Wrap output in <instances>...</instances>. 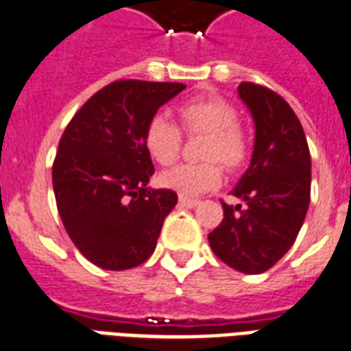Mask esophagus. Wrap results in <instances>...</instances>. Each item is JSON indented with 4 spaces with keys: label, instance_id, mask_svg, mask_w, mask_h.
Listing matches in <instances>:
<instances>
[{
    "label": "esophagus",
    "instance_id": "34e87169",
    "mask_svg": "<svg viewBox=\"0 0 351 351\" xmlns=\"http://www.w3.org/2000/svg\"><path fill=\"white\" fill-rule=\"evenodd\" d=\"M178 204L184 206V208H197V206L200 204V200H193V199H184V197H180L178 199Z\"/></svg>",
    "mask_w": 351,
    "mask_h": 351
}]
</instances>
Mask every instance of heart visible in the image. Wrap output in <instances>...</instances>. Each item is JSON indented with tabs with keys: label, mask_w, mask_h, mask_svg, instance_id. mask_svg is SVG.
<instances>
[{
	"label": "heart",
	"mask_w": 351,
	"mask_h": 351,
	"mask_svg": "<svg viewBox=\"0 0 351 351\" xmlns=\"http://www.w3.org/2000/svg\"><path fill=\"white\" fill-rule=\"evenodd\" d=\"M178 117L189 134H206L200 149V164H180L160 175V184L173 189L184 199L199 197L221 184L223 173L215 160L224 167L237 169L247 160V136L237 127L234 104L219 97L193 99L180 106ZM143 145L154 162L169 165L178 158L182 145L180 128L171 117L156 114L149 119L143 132Z\"/></svg>",
	"instance_id": "1"
}]
</instances>
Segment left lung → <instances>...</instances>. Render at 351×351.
<instances>
[{"label": "left lung", "mask_w": 351, "mask_h": 351, "mask_svg": "<svg viewBox=\"0 0 351 351\" xmlns=\"http://www.w3.org/2000/svg\"><path fill=\"white\" fill-rule=\"evenodd\" d=\"M237 95L254 119L248 169L232 189L245 202H223L224 219L208 235L219 259L245 274H261L287 254L311 197V156L298 117L272 90L241 82Z\"/></svg>", "instance_id": "1"}]
</instances>
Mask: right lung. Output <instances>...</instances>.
<instances>
[{
    "mask_svg": "<svg viewBox=\"0 0 351 351\" xmlns=\"http://www.w3.org/2000/svg\"><path fill=\"white\" fill-rule=\"evenodd\" d=\"M186 88L182 82L116 80L88 99L64 130L53 164V189L69 239L106 271H127L151 258L171 189H152L149 119Z\"/></svg>",
    "mask_w": 351,
    "mask_h": 351,
    "instance_id": "obj_1",
    "label": "right lung"
}]
</instances>
